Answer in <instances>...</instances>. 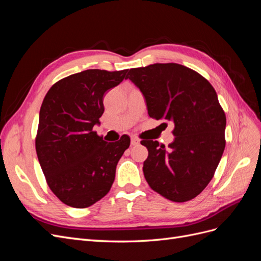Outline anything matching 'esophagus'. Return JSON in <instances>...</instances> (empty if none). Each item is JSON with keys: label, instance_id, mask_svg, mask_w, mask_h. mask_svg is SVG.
Returning <instances> with one entry per match:
<instances>
[{"label": "esophagus", "instance_id": "obj_1", "mask_svg": "<svg viewBox=\"0 0 261 261\" xmlns=\"http://www.w3.org/2000/svg\"><path fill=\"white\" fill-rule=\"evenodd\" d=\"M130 144H132V146H137V145H139V139H138L137 137H132Z\"/></svg>", "mask_w": 261, "mask_h": 261}]
</instances>
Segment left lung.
Here are the masks:
<instances>
[{"instance_id":"left-lung-1","label":"left lung","mask_w":261,"mask_h":261,"mask_svg":"<svg viewBox=\"0 0 261 261\" xmlns=\"http://www.w3.org/2000/svg\"><path fill=\"white\" fill-rule=\"evenodd\" d=\"M126 78L143 92L148 114L174 122V141L165 148L141 140L148 149L144 175L154 192L171 201L198 196L215 175L225 148L226 117L212 85L176 63L130 68Z\"/></svg>"}]
</instances>
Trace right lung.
<instances>
[{
    "label": "right lung",
    "instance_id": "1",
    "mask_svg": "<svg viewBox=\"0 0 261 261\" xmlns=\"http://www.w3.org/2000/svg\"><path fill=\"white\" fill-rule=\"evenodd\" d=\"M128 69H87L55 83L39 114L36 151L46 184L73 208L92 206L109 193L129 137L107 143L93 130L103 114V94ZM126 80V78H125Z\"/></svg>",
    "mask_w": 261,
    "mask_h": 261
}]
</instances>
